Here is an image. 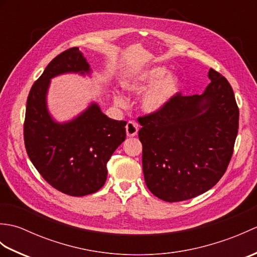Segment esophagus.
Masks as SVG:
<instances>
[{
  "instance_id": "obj_1",
  "label": "esophagus",
  "mask_w": 257,
  "mask_h": 257,
  "mask_svg": "<svg viewBox=\"0 0 257 257\" xmlns=\"http://www.w3.org/2000/svg\"><path fill=\"white\" fill-rule=\"evenodd\" d=\"M125 134H127L129 138L136 137L138 134V124L134 121H129L127 125H125Z\"/></svg>"
}]
</instances>
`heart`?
Listing matches in <instances>:
<instances>
[{
  "instance_id": "b5f03b06",
  "label": "heart",
  "mask_w": 257,
  "mask_h": 257,
  "mask_svg": "<svg viewBox=\"0 0 257 257\" xmlns=\"http://www.w3.org/2000/svg\"><path fill=\"white\" fill-rule=\"evenodd\" d=\"M123 88L135 95H141L140 107L147 114H156L166 109L173 98L176 97L182 87L180 76L170 73L163 66H154L143 72L134 74L122 83ZM113 102L117 106L123 107L127 103L125 98L114 92Z\"/></svg>"
}]
</instances>
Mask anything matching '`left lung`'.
<instances>
[{
    "mask_svg": "<svg viewBox=\"0 0 257 257\" xmlns=\"http://www.w3.org/2000/svg\"><path fill=\"white\" fill-rule=\"evenodd\" d=\"M201 95H177L161 112L139 118L143 169L157 198L179 202L214 187L226 171L238 129V108L225 77L210 69Z\"/></svg>",
    "mask_w": 257,
    "mask_h": 257,
    "instance_id": "8db88e82",
    "label": "left lung"
}]
</instances>
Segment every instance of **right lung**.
Listing matches in <instances>:
<instances>
[{"mask_svg":"<svg viewBox=\"0 0 257 257\" xmlns=\"http://www.w3.org/2000/svg\"><path fill=\"white\" fill-rule=\"evenodd\" d=\"M63 74H91L78 47L54 58L32 86L26 102L24 143L32 163L53 188L84 196L105 184L106 165L124 141L127 122L107 117L95 101L68 121H56L48 110L47 92L51 79Z\"/></svg>","mask_w":257,"mask_h":257,"instance_id":"right-lung-1","label":"right lung"}]
</instances>
